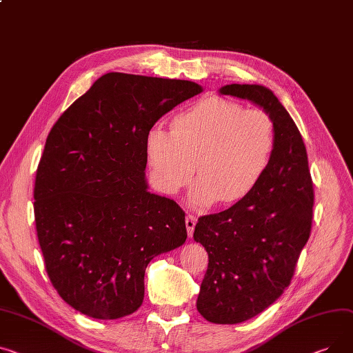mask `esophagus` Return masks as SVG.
<instances>
[{"label": "esophagus", "mask_w": 353, "mask_h": 353, "mask_svg": "<svg viewBox=\"0 0 353 353\" xmlns=\"http://www.w3.org/2000/svg\"><path fill=\"white\" fill-rule=\"evenodd\" d=\"M196 217L189 214L185 216V228H187V234H189V237H193V231H194V227H196Z\"/></svg>", "instance_id": "obj_1"}]
</instances>
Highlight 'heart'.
<instances>
[{"label":"heart","mask_w":353,"mask_h":353,"mask_svg":"<svg viewBox=\"0 0 353 353\" xmlns=\"http://www.w3.org/2000/svg\"><path fill=\"white\" fill-rule=\"evenodd\" d=\"M275 146L276 130L267 112L208 98L181 113L173 129L153 126L146 156L163 193L176 194L197 172L189 199L196 207H208L248 196L267 173Z\"/></svg>","instance_id":"b5f03b06"}]
</instances>
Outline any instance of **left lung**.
<instances>
[{
  "label": "left lung",
  "instance_id": "1",
  "mask_svg": "<svg viewBox=\"0 0 353 353\" xmlns=\"http://www.w3.org/2000/svg\"><path fill=\"white\" fill-rule=\"evenodd\" d=\"M267 112L276 130L272 161L254 190L217 214L199 219L193 239L208 254L197 311L213 323L261 314L290 285L312 224L314 187L302 136L287 109L261 85L219 89Z\"/></svg>",
  "mask_w": 353,
  "mask_h": 353
}]
</instances>
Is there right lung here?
Here are the masks:
<instances>
[{"instance_id":"obj_1","label":"right lung","mask_w":353,"mask_h":353,"mask_svg":"<svg viewBox=\"0 0 353 353\" xmlns=\"http://www.w3.org/2000/svg\"><path fill=\"white\" fill-rule=\"evenodd\" d=\"M201 92L192 81L109 72L51 129L35 179L37 234L52 285L81 314L137 311L148 264L185 243L183 210L149 192L146 137Z\"/></svg>"}]
</instances>
